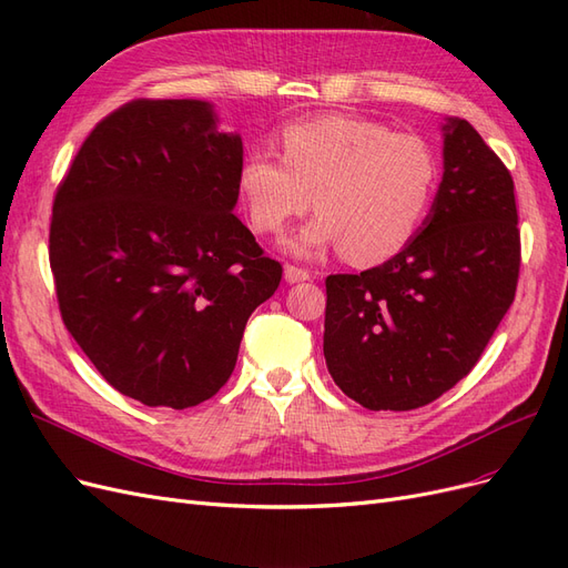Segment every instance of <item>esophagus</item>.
Returning a JSON list of instances; mask_svg holds the SVG:
<instances>
[{
	"label": "esophagus",
	"instance_id": "obj_1",
	"mask_svg": "<svg viewBox=\"0 0 568 568\" xmlns=\"http://www.w3.org/2000/svg\"><path fill=\"white\" fill-rule=\"evenodd\" d=\"M284 280H286L288 284H298V282L311 280V274H307V272L301 270V267H296V265H286V267H284Z\"/></svg>",
	"mask_w": 568,
	"mask_h": 568
}]
</instances>
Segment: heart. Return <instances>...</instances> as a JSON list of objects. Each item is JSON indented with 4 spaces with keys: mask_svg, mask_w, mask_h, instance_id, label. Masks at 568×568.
I'll return each mask as SVG.
<instances>
[{
    "mask_svg": "<svg viewBox=\"0 0 568 568\" xmlns=\"http://www.w3.org/2000/svg\"><path fill=\"white\" fill-rule=\"evenodd\" d=\"M280 159L251 151L236 192L257 234H282L288 222L320 211L286 244L301 257L332 248L355 265L398 255L432 209L438 159L426 140L346 113L294 120L277 134Z\"/></svg>",
    "mask_w": 568,
    "mask_h": 568,
    "instance_id": "obj_1",
    "label": "heart"
}]
</instances>
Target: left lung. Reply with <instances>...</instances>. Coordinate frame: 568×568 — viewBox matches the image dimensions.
I'll list each match as a JSON object with an SVG mask.
<instances>
[{
  "label": "left lung",
  "mask_w": 568,
  "mask_h": 568,
  "mask_svg": "<svg viewBox=\"0 0 568 568\" xmlns=\"http://www.w3.org/2000/svg\"><path fill=\"white\" fill-rule=\"evenodd\" d=\"M514 182L467 120L443 125V180L417 236L379 267L326 277L324 359L367 409H417L478 363L517 294Z\"/></svg>",
  "instance_id": "left-lung-1"
}]
</instances>
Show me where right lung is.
Wrapping results in <instances>:
<instances>
[{"instance_id": "right-lung-1", "label": "right lung", "mask_w": 568, "mask_h": 568, "mask_svg": "<svg viewBox=\"0 0 568 568\" xmlns=\"http://www.w3.org/2000/svg\"><path fill=\"white\" fill-rule=\"evenodd\" d=\"M242 136L199 99H134L82 142L49 227L59 311L104 379L149 407L227 384L282 265L232 211Z\"/></svg>"}]
</instances>
